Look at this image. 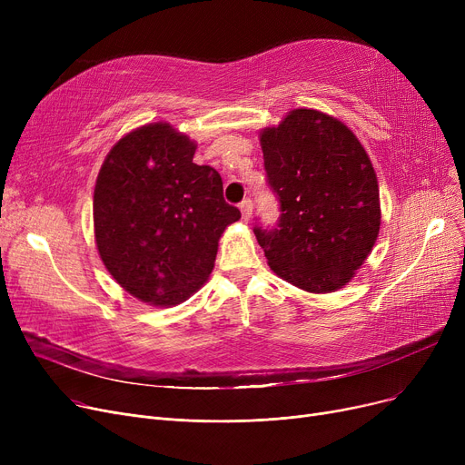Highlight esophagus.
<instances>
[{"instance_id":"1","label":"esophagus","mask_w":465,"mask_h":465,"mask_svg":"<svg viewBox=\"0 0 465 465\" xmlns=\"http://www.w3.org/2000/svg\"><path fill=\"white\" fill-rule=\"evenodd\" d=\"M239 209H241V214H242V218L249 220V218L252 216V200H251V198L242 200V202H241V205H239Z\"/></svg>"}]
</instances>
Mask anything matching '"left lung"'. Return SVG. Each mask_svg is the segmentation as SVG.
<instances>
[{"instance_id":"1","label":"left lung","mask_w":465,"mask_h":465,"mask_svg":"<svg viewBox=\"0 0 465 465\" xmlns=\"http://www.w3.org/2000/svg\"><path fill=\"white\" fill-rule=\"evenodd\" d=\"M260 141L281 211L275 228L254 226L270 267L316 294L345 286L381 226L377 175L363 146L343 122L312 109L292 111Z\"/></svg>"}]
</instances>
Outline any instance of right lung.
<instances>
[{
	"label": "right lung",
	"mask_w": 465,
	"mask_h": 465,
	"mask_svg": "<svg viewBox=\"0 0 465 465\" xmlns=\"http://www.w3.org/2000/svg\"><path fill=\"white\" fill-rule=\"evenodd\" d=\"M195 144L169 124L143 126L107 154L94 190L100 256L132 296L177 305L213 272L218 239L241 211L223 179L193 163Z\"/></svg>",
	"instance_id": "add662e5"
}]
</instances>
